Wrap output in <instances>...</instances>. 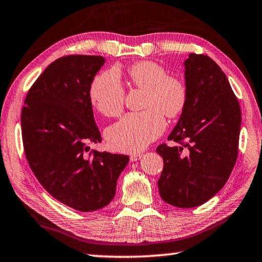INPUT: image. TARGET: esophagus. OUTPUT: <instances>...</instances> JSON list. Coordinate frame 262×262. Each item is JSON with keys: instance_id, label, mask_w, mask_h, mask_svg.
<instances>
[{"instance_id": "1", "label": "esophagus", "mask_w": 262, "mask_h": 262, "mask_svg": "<svg viewBox=\"0 0 262 262\" xmlns=\"http://www.w3.org/2000/svg\"><path fill=\"white\" fill-rule=\"evenodd\" d=\"M142 154H132L130 155V161L134 162V161H138V160L141 159Z\"/></svg>"}]
</instances>
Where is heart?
<instances>
[{
    "mask_svg": "<svg viewBox=\"0 0 262 262\" xmlns=\"http://www.w3.org/2000/svg\"><path fill=\"white\" fill-rule=\"evenodd\" d=\"M128 76L135 87L146 91L143 108L129 113L106 130V140L113 149L139 151L161 135L166 127L163 114L175 118L187 103V88L175 76H169L161 64L141 61L128 69ZM89 100L102 115L115 116L121 112L124 89L115 69L104 70L94 77L89 85Z\"/></svg>",
    "mask_w": 262,
    "mask_h": 262,
    "instance_id": "heart-1",
    "label": "heart"
}]
</instances>
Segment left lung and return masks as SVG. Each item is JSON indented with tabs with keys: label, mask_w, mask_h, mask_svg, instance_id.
I'll use <instances>...</instances> for the list:
<instances>
[{
	"label": "left lung",
	"mask_w": 262,
	"mask_h": 262,
	"mask_svg": "<svg viewBox=\"0 0 262 262\" xmlns=\"http://www.w3.org/2000/svg\"><path fill=\"white\" fill-rule=\"evenodd\" d=\"M187 103L168 140L160 144L163 159L158 181L162 200L193 208L212 199L231 175L237 159L241 111L225 73L207 55L185 61Z\"/></svg>",
	"instance_id": "left-lung-1"
}]
</instances>
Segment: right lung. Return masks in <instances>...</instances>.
<instances>
[{
	"label": "right lung",
	"instance_id": "1",
	"mask_svg": "<svg viewBox=\"0 0 262 262\" xmlns=\"http://www.w3.org/2000/svg\"><path fill=\"white\" fill-rule=\"evenodd\" d=\"M104 57L69 55L45 69L22 109L23 147L30 169L53 198L80 212L103 208L129 156L91 151L101 142L89 85Z\"/></svg>",
	"mask_w": 262,
	"mask_h": 262
}]
</instances>
